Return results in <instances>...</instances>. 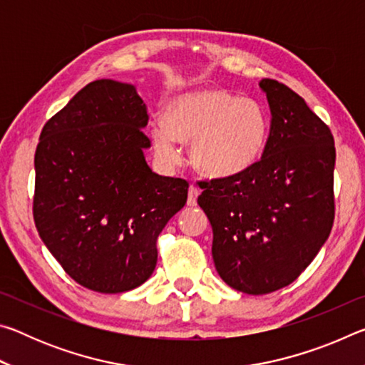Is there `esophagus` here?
I'll use <instances>...</instances> for the list:
<instances>
[{
	"label": "esophagus",
	"instance_id": "1",
	"mask_svg": "<svg viewBox=\"0 0 365 365\" xmlns=\"http://www.w3.org/2000/svg\"><path fill=\"white\" fill-rule=\"evenodd\" d=\"M200 196V188L196 185H190L188 188V206H196V200Z\"/></svg>",
	"mask_w": 365,
	"mask_h": 365
}]
</instances>
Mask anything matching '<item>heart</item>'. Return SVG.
<instances>
[{
    "label": "heart",
    "mask_w": 365,
    "mask_h": 365,
    "mask_svg": "<svg viewBox=\"0 0 365 365\" xmlns=\"http://www.w3.org/2000/svg\"><path fill=\"white\" fill-rule=\"evenodd\" d=\"M269 119L262 104L207 88L178 96L165 113V123L151 128L154 148L168 163L180 160L178 141H191L195 168L211 177H232L250 169L267 141Z\"/></svg>",
    "instance_id": "b5f03b06"
}]
</instances>
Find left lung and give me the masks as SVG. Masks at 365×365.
Masks as SVG:
<instances>
[{
  "instance_id": "left-lung-1",
  "label": "left lung",
  "mask_w": 365,
  "mask_h": 365,
  "mask_svg": "<svg viewBox=\"0 0 365 365\" xmlns=\"http://www.w3.org/2000/svg\"><path fill=\"white\" fill-rule=\"evenodd\" d=\"M272 113L262 158L232 177L201 180L212 259L228 287L267 294L288 287L322 248L335 220V140L306 101L262 78Z\"/></svg>"
}]
</instances>
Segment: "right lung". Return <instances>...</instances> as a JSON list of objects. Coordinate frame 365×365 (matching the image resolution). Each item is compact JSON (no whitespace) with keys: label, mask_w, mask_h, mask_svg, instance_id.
<instances>
[{"label":"right lung","mask_w":365,"mask_h":365,"mask_svg":"<svg viewBox=\"0 0 365 365\" xmlns=\"http://www.w3.org/2000/svg\"><path fill=\"white\" fill-rule=\"evenodd\" d=\"M148 119L133 85L95 80L45 123L36 145V230L66 274L98 293L150 279L159 233L187 202V180L148 168Z\"/></svg>","instance_id":"right-lung-1"}]
</instances>
